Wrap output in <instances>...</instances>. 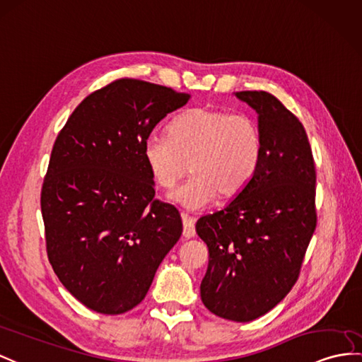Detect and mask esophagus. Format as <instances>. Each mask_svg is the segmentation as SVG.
Segmentation results:
<instances>
[{
  "mask_svg": "<svg viewBox=\"0 0 362 362\" xmlns=\"http://www.w3.org/2000/svg\"><path fill=\"white\" fill-rule=\"evenodd\" d=\"M181 218H182V236L187 238V240H190V238L195 236V221H193V218L187 214H181Z\"/></svg>",
  "mask_w": 362,
  "mask_h": 362,
  "instance_id": "obj_1",
  "label": "esophagus"
}]
</instances>
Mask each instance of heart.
<instances>
[{
	"label": "heart",
	"mask_w": 362,
	"mask_h": 362,
	"mask_svg": "<svg viewBox=\"0 0 362 362\" xmlns=\"http://www.w3.org/2000/svg\"><path fill=\"white\" fill-rule=\"evenodd\" d=\"M143 156L163 189L173 187L190 169L193 175L169 198L199 210L218 193L232 198L249 186L262 160V134L258 121L247 113L193 107L176 115L169 135H148Z\"/></svg>",
	"instance_id": "1"
}]
</instances>
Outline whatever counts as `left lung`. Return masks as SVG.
Listing matches in <instances>:
<instances>
[{
	"label": "left lung",
	"instance_id": "8db88e82",
	"mask_svg": "<svg viewBox=\"0 0 362 362\" xmlns=\"http://www.w3.org/2000/svg\"><path fill=\"white\" fill-rule=\"evenodd\" d=\"M258 113L262 160L257 175L219 211L198 219L209 247L201 299L211 313L249 322L272 310L296 283L316 227V172L304 126L267 92H236Z\"/></svg>",
	"mask_w": 362,
	"mask_h": 362
}]
</instances>
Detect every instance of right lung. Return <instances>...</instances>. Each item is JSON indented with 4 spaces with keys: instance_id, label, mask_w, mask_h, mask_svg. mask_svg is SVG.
Here are the masks:
<instances>
[{
    "instance_id": "obj_1",
    "label": "right lung",
    "mask_w": 362,
    "mask_h": 362,
    "mask_svg": "<svg viewBox=\"0 0 362 362\" xmlns=\"http://www.w3.org/2000/svg\"><path fill=\"white\" fill-rule=\"evenodd\" d=\"M189 100L117 79L81 101L52 148L41 190L47 257L61 284L93 312L138 305L180 240V211L155 199L143 144Z\"/></svg>"
}]
</instances>
